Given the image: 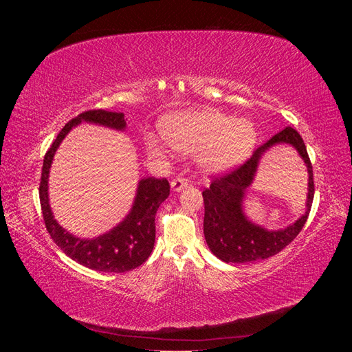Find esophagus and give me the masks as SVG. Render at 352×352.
<instances>
[{"mask_svg":"<svg viewBox=\"0 0 352 352\" xmlns=\"http://www.w3.org/2000/svg\"><path fill=\"white\" fill-rule=\"evenodd\" d=\"M170 186H172V189L175 190V192H180V190H184L188 186V180L177 176V177H175L172 180V184H170Z\"/></svg>","mask_w":352,"mask_h":352,"instance_id":"obj_1","label":"esophagus"}]
</instances>
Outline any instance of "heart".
I'll list each match as a JSON object with an SVG mask.
<instances>
[{"instance_id": "heart-1", "label": "heart", "mask_w": 352, "mask_h": 352, "mask_svg": "<svg viewBox=\"0 0 352 352\" xmlns=\"http://www.w3.org/2000/svg\"><path fill=\"white\" fill-rule=\"evenodd\" d=\"M160 132H146L148 154L163 157L170 148L197 154L199 167L208 175H226L242 166L257 145V127L248 119H235L216 110H188L164 116Z\"/></svg>"}]
</instances>
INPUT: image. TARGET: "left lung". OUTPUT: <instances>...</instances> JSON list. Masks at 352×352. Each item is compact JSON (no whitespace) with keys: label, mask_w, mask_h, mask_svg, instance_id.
Segmentation results:
<instances>
[{"label":"left lung","mask_w":352,"mask_h":352,"mask_svg":"<svg viewBox=\"0 0 352 352\" xmlns=\"http://www.w3.org/2000/svg\"><path fill=\"white\" fill-rule=\"evenodd\" d=\"M289 144L302 157L307 167L309 186L306 211L291 226L267 230L244 214V199L253 183L261 158L273 146ZM204 198V236L210 251L225 263H251L269 258L289 245L305 225L314 198L313 167L307 148L292 127H285L270 141L255 150L247 163L235 172L212 180L202 192Z\"/></svg>","instance_id":"1"}]
</instances>
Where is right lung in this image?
Listing matches in <instances>:
<instances>
[{"mask_svg": "<svg viewBox=\"0 0 352 352\" xmlns=\"http://www.w3.org/2000/svg\"><path fill=\"white\" fill-rule=\"evenodd\" d=\"M98 124L113 131H126L123 113L91 110L70 120L44 157L39 185V199L42 216L47 230L61 248L74 261L91 270L104 273H123L141 265L150 257L155 242V212L170 194V185L166 179L144 177L138 182L135 198L129 212L114 228L95 238H79L63 228L56 220L50 206L48 179L52 160L60 144L67 133L80 123Z\"/></svg>", "mask_w": 352, "mask_h": 352, "instance_id": "right-lung-1", "label": "right lung"}]
</instances>
